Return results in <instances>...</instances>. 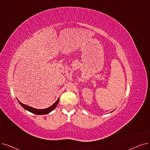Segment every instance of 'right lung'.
<instances>
[{
	"label": "right lung",
	"mask_w": 150,
	"mask_h": 150,
	"mask_svg": "<svg viewBox=\"0 0 150 150\" xmlns=\"http://www.w3.org/2000/svg\"><path fill=\"white\" fill-rule=\"evenodd\" d=\"M59 98H58V99L57 100V101L55 103H53L51 106L47 108L46 109H35V108H34L33 107H31V106H29L28 105H26L25 104H23L22 103H21L20 101L18 100V102L24 108V109H25L26 110L31 112L32 113H34V114H35V115H47V114H49V112H50L51 111H52L53 110H54L56 106H57L58 102H59Z\"/></svg>",
	"instance_id": "add662e5"
}]
</instances>
